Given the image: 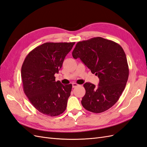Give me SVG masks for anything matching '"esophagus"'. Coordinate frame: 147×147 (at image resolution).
I'll use <instances>...</instances> for the list:
<instances>
[{
	"label": "esophagus",
	"instance_id": "obj_1",
	"mask_svg": "<svg viewBox=\"0 0 147 147\" xmlns=\"http://www.w3.org/2000/svg\"><path fill=\"white\" fill-rule=\"evenodd\" d=\"M79 86V84H77V83H72V87H73V88H75V87H77V86Z\"/></svg>",
	"mask_w": 147,
	"mask_h": 147
}]
</instances>
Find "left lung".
<instances>
[{
    "label": "left lung",
    "mask_w": 147,
    "mask_h": 147,
    "mask_svg": "<svg viewBox=\"0 0 147 147\" xmlns=\"http://www.w3.org/2000/svg\"><path fill=\"white\" fill-rule=\"evenodd\" d=\"M92 74L99 78V85L86 83L82 104L92 113L104 112L114 105L125 88L129 77L126 56L119 44L100 37L78 42L72 52Z\"/></svg>",
    "instance_id": "8db88e82"
}]
</instances>
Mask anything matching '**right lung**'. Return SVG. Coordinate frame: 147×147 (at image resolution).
Here are the masks:
<instances>
[{
	"label": "right lung",
	"mask_w": 147,
	"mask_h": 147,
	"mask_svg": "<svg viewBox=\"0 0 147 147\" xmlns=\"http://www.w3.org/2000/svg\"><path fill=\"white\" fill-rule=\"evenodd\" d=\"M75 42H47L35 48L21 67L23 90L32 105L47 116L56 117L66 109L72 84L56 82L65 57Z\"/></svg>",
	"instance_id": "obj_1"
}]
</instances>
